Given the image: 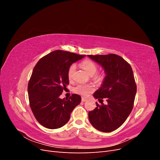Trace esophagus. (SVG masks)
Here are the masks:
<instances>
[{
  "mask_svg": "<svg viewBox=\"0 0 160 160\" xmlns=\"http://www.w3.org/2000/svg\"><path fill=\"white\" fill-rule=\"evenodd\" d=\"M88 101V99H85V98H82L81 99V101H82V102H85V101Z\"/></svg>",
  "mask_w": 160,
  "mask_h": 160,
  "instance_id": "34e87169",
  "label": "esophagus"
}]
</instances>
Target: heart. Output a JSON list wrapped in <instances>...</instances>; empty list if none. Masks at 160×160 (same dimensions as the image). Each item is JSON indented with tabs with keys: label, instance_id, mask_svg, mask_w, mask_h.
<instances>
[{
	"label": "heart",
	"instance_id": "obj_1",
	"mask_svg": "<svg viewBox=\"0 0 160 160\" xmlns=\"http://www.w3.org/2000/svg\"><path fill=\"white\" fill-rule=\"evenodd\" d=\"M81 66L82 68H83L88 73L91 75L93 76L95 75V72L98 70V67H97L96 64L93 61L89 59H85L81 62ZM76 67L75 65H71L68 70V78L69 80H71L72 79V77H73V74L75 71ZM97 80H100L101 77L99 76H98L95 77ZM74 92L77 94H79L83 97H87L91 92L94 91V86L90 85V84H86V85H78L76 86L73 89Z\"/></svg>",
	"mask_w": 160,
	"mask_h": 160
}]
</instances>
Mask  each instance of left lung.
<instances>
[{
    "label": "left lung",
    "instance_id": "left-lung-1",
    "mask_svg": "<svg viewBox=\"0 0 160 160\" xmlns=\"http://www.w3.org/2000/svg\"><path fill=\"white\" fill-rule=\"evenodd\" d=\"M104 70V77L100 88L93 93L101 105L89 112L91 124L100 132H111L117 129L132 112L137 86L132 67L122 57L115 54L88 55ZM107 99L104 105L102 98Z\"/></svg>",
    "mask_w": 160,
    "mask_h": 160
}]
</instances>
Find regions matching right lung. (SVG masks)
I'll return each instance as SVG.
<instances>
[{
    "label": "right lung",
    "mask_w": 160,
    "mask_h": 160,
    "mask_svg": "<svg viewBox=\"0 0 160 160\" xmlns=\"http://www.w3.org/2000/svg\"><path fill=\"white\" fill-rule=\"evenodd\" d=\"M85 56L57 50L41 58L34 67L28 85V99L33 115L42 126L51 129L62 127L81 103L77 94L69 99H61L60 95L69 85V67Z\"/></svg>",
    "instance_id": "add662e5"
}]
</instances>
